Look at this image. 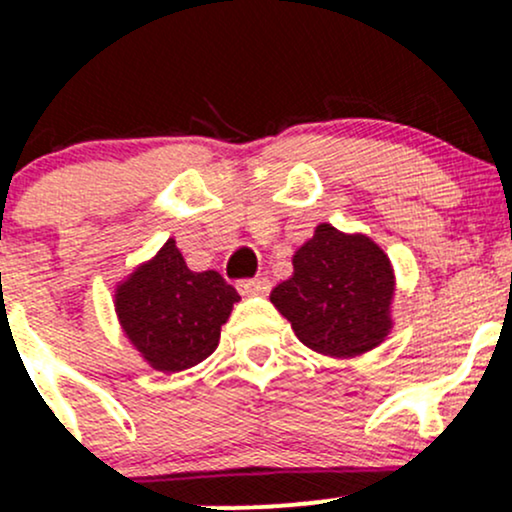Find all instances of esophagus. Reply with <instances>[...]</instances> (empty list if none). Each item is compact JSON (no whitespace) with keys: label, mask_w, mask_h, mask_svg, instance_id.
<instances>
[{"label":"esophagus","mask_w":512,"mask_h":512,"mask_svg":"<svg viewBox=\"0 0 512 512\" xmlns=\"http://www.w3.org/2000/svg\"><path fill=\"white\" fill-rule=\"evenodd\" d=\"M269 279L267 276H255V279H240L238 291L240 293H267L269 291Z\"/></svg>","instance_id":"34e87169"}]
</instances>
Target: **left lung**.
<instances>
[{"label": "left lung", "instance_id": "left-lung-1", "mask_svg": "<svg viewBox=\"0 0 512 512\" xmlns=\"http://www.w3.org/2000/svg\"><path fill=\"white\" fill-rule=\"evenodd\" d=\"M392 293V264L373 240L320 223L293 255V274L274 286L269 301L305 346L349 358L387 337Z\"/></svg>", "mask_w": 512, "mask_h": 512}]
</instances>
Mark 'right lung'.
<instances>
[{"label":"right lung","instance_id":"1","mask_svg":"<svg viewBox=\"0 0 512 512\" xmlns=\"http://www.w3.org/2000/svg\"><path fill=\"white\" fill-rule=\"evenodd\" d=\"M240 296L214 269L192 272L170 238L115 293V310L129 342L156 370L197 366L219 346L221 325Z\"/></svg>","mask_w":512,"mask_h":512}]
</instances>
